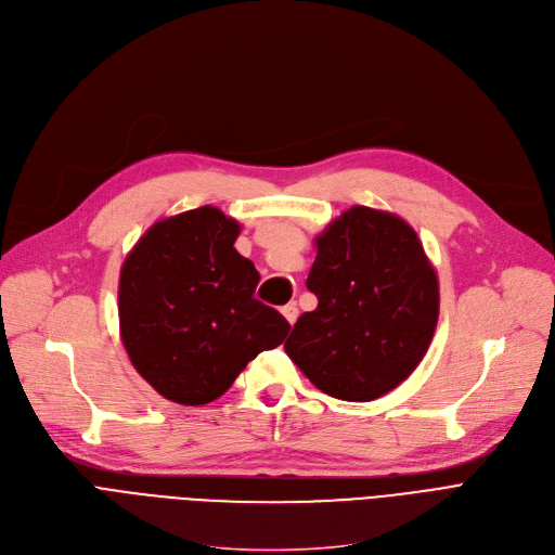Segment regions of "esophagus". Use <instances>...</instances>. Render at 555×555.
I'll list each match as a JSON object with an SVG mask.
<instances>
[{"label":"esophagus","instance_id":"obj_1","mask_svg":"<svg viewBox=\"0 0 555 555\" xmlns=\"http://www.w3.org/2000/svg\"><path fill=\"white\" fill-rule=\"evenodd\" d=\"M281 312H283V317L287 319V323H289V325H294V321H297V317H299V308H297V304H287V306H283V308H281Z\"/></svg>","mask_w":555,"mask_h":555}]
</instances>
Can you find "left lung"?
Wrapping results in <instances>:
<instances>
[{"label":"left lung","mask_w":555,"mask_h":555,"mask_svg":"<svg viewBox=\"0 0 555 555\" xmlns=\"http://www.w3.org/2000/svg\"><path fill=\"white\" fill-rule=\"evenodd\" d=\"M304 312L287 357L325 395L373 401L424 359L439 317L435 268L403 218L354 205L317 236Z\"/></svg>","instance_id":"obj_1"}]
</instances>
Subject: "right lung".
<instances>
[{
    "instance_id": "right-lung-1",
    "label": "right lung",
    "mask_w": 555,
    "mask_h": 555,
    "mask_svg": "<svg viewBox=\"0 0 555 555\" xmlns=\"http://www.w3.org/2000/svg\"><path fill=\"white\" fill-rule=\"evenodd\" d=\"M238 234L234 218L205 205L158 220L125 258L120 337L140 377L169 401L218 399L287 337L289 323L254 299L261 276L236 251Z\"/></svg>"
}]
</instances>
